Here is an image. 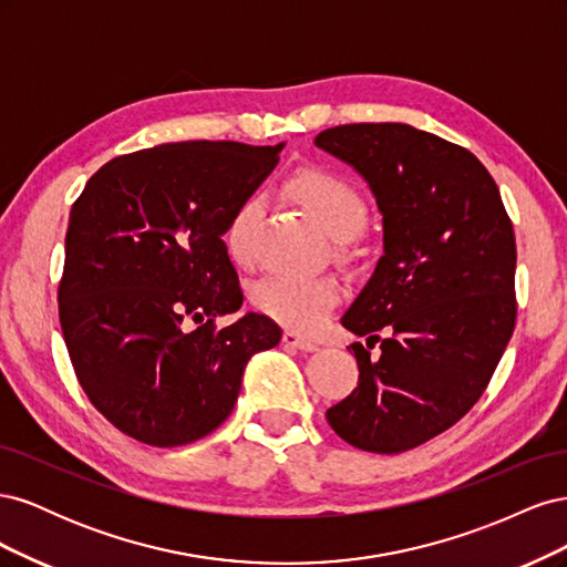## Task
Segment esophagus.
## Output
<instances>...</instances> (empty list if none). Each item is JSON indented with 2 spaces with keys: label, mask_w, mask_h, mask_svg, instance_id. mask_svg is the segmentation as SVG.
Returning <instances> with one entry per match:
<instances>
[{
  "label": "esophagus",
  "mask_w": 567,
  "mask_h": 567,
  "mask_svg": "<svg viewBox=\"0 0 567 567\" xmlns=\"http://www.w3.org/2000/svg\"><path fill=\"white\" fill-rule=\"evenodd\" d=\"M284 346H290V348L302 350V352H312V350L319 348L315 340L305 338V336H300V333H296V331H284Z\"/></svg>",
  "instance_id": "1"
}]
</instances>
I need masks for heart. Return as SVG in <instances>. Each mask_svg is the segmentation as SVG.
<instances>
[{"label":"heart","mask_w":567,"mask_h":567,"mask_svg":"<svg viewBox=\"0 0 567 567\" xmlns=\"http://www.w3.org/2000/svg\"><path fill=\"white\" fill-rule=\"evenodd\" d=\"M307 210L333 238L348 241L364 229L369 205L359 188L329 169H300L288 184ZM260 217V200L244 198L231 210L221 241L238 265H248L255 250V225ZM340 300V286L331 277H300V274H271L252 290L257 310L288 329L315 333Z\"/></svg>","instance_id":"b5f03b06"}]
</instances>
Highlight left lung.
I'll use <instances>...</instances> for the list:
<instances>
[{
  "label": "left lung",
  "instance_id": "obj_1",
  "mask_svg": "<svg viewBox=\"0 0 567 567\" xmlns=\"http://www.w3.org/2000/svg\"><path fill=\"white\" fill-rule=\"evenodd\" d=\"M315 144L369 182L385 244L342 317L380 357L352 342L357 388L326 421L357 450L400 454L461 421L489 385L516 329V236L468 148L402 123L338 125Z\"/></svg>",
  "mask_w": 567,
  "mask_h": 567
}]
</instances>
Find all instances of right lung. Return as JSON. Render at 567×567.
Listing matches in <instances>:
<instances>
[{"label": "right lung", "mask_w": 567, "mask_h": 567, "mask_svg": "<svg viewBox=\"0 0 567 567\" xmlns=\"http://www.w3.org/2000/svg\"><path fill=\"white\" fill-rule=\"evenodd\" d=\"M279 146L182 142L106 163L68 219L59 321L78 381L120 433L182 447L227 421L255 352L277 348L221 241Z\"/></svg>", "instance_id": "add662e5"}]
</instances>
